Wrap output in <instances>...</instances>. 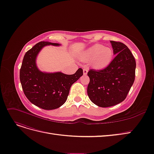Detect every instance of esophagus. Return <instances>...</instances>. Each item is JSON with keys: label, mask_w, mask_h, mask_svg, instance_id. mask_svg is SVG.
<instances>
[{"label": "esophagus", "mask_w": 154, "mask_h": 154, "mask_svg": "<svg viewBox=\"0 0 154 154\" xmlns=\"http://www.w3.org/2000/svg\"><path fill=\"white\" fill-rule=\"evenodd\" d=\"M88 69L87 68H84L83 69V75H87V72H88Z\"/></svg>", "instance_id": "esophagus-1"}]
</instances>
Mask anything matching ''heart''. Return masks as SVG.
<instances>
[{"mask_svg":"<svg viewBox=\"0 0 154 154\" xmlns=\"http://www.w3.org/2000/svg\"><path fill=\"white\" fill-rule=\"evenodd\" d=\"M113 59V50L101 45H95L85 50L81 55L82 60L91 61L92 66L97 69H102L108 66Z\"/></svg>","mask_w":154,"mask_h":154,"instance_id":"b5f03b06","label":"heart"}]
</instances>
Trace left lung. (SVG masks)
I'll return each instance as SVG.
<instances>
[{
    "instance_id": "1",
    "label": "left lung",
    "mask_w": 154,
    "mask_h": 154,
    "mask_svg": "<svg viewBox=\"0 0 154 154\" xmlns=\"http://www.w3.org/2000/svg\"><path fill=\"white\" fill-rule=\"evenodd\" d=\"M115 57L103 70L90 69L87 94L99 107H110L126 98L135 79L136 61L128 47L120 42L110 41Z\"/></svg>"
}]
</instances>
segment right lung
Returning a JSON list of instances; mask_svg holds the SVG:
<instances>
[{"mask_svg": "<svg viewBox=\"0 0 154 154\" xmlns=\"http://www.w3.org/2000/svg\"><path fill=\"white\" fill-rule=\"evenodd\" d=\"M59 46V43L41 41L26 52L20 71V79L23 92L30 101L43 109H55L65 103L72 85L83 75L79 68L73 75L61 72L41 71L36 58L43 47Z\"/></svg>", "mask_w": 154, "mask_h": 154, "instance_id": "obj_1", "label": "right lung"}]
</instances>
